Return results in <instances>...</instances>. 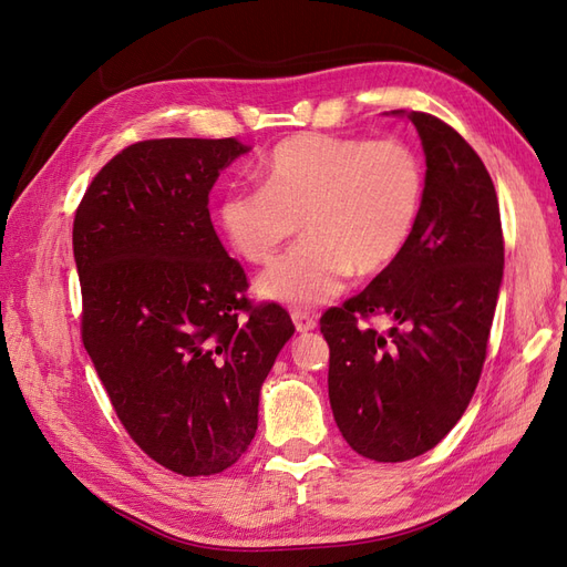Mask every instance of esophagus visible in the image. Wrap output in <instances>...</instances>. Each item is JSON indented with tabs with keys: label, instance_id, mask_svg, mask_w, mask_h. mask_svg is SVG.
<instances>
[{
	"label": "esophagus",
	"instance_id": "1",
	"mask_svg": "<svg viewBox=\"0 0 567 567\" xmlns=\"http://www.w3.org/2000/svg\"><path fill=\"white\" fill-rule=\"evenodd\" d=\"M290 317H293V323H296L298 333H310V331L317 329V319H315L312 315H307V312H293Z\"/></svg>",
	"mask_w": 567,
	"mask_h": 567
}]
</instances>
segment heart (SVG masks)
<instances>
[{
	"label": "heart",
	"mask_w": 567,
	"mask_h": 567,
	"mask_svg": "<svg viewBox=\"0 0 567 567\" xmlns=\"http://www.w3.org/2000/svg\"><path fill=\"white\" fill-rule=\"evenodd\" d=\"M257 175L260 186L219 198L217 227L241 260L269 265L302 225V241L257 281L262 298L298 310L340 296L354 269L379 274L398 260L425 192L419 153L400 140L296 134Z\"/></svg>",
	"instance_id": "1"
}]
</instances>
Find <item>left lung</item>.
I'll return each instance as SVG.
<instances>
[{"mask_svg": "<svg viewBox=\"0 0 567 567\" xmlns=\"http://www.w3.org/2000/svg\"><path fill=\"white\" fill-rule=\"evenodd\" d=\"M414 123L425 192L404 252L362 293L321 317L329 400L350 447L398 463L433 450L466 411L485 364L504 277V238L492 177L463 136L435 115ZM362 316H390L385 334Z\"/></svg>", "mask_w": 567, "mask_h": 567, "instance_id": "8db88e82", "label": "left lung"}]
</instances>
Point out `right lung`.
<instances>
[{"label": "right lung", "instance_id": "1", "mask_svg": "<svg viewBox=\"0 0 567 567\" xmlns=\"http://www.w3.org/2000/svg\"><path fill=\"white\" fill-rule=\"evenodd\" d=\"M248 151L236 140L132 144L75 213L84 350L130 437L188 477L248 450L262 383L296 333L284 307L248 302L210 221L219 173Z\"/></svg>", "mask_w": 567, "mask_h": 567}]
</instances>
